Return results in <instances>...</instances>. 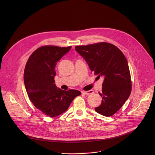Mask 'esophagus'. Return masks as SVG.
<instances>
[{
    "mask_svg": "<svg viewBox=\"0 0 155 155\" xmlns=\"http://www.w3.org/2000/svg\"><path fill=\"white\" fill-rule=\"evenodd\" d=\"M82 93L86 95H90V94H92L94 93L93 90H90V91H82Z\"/></svg>",
    "mask_w": 155,
    "mask_h": 155,
    "instance_id": "34e87169",
    "label": "esophagus"
}]
</instances>
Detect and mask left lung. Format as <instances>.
I'll return each mask as SVG.
<instances>
[{"instance_id": "1", "label": "left lung", "mask_w": 155, "mask_h": 155, "mask_svg": "<svg viewBox=\"0 0 155 155\" xmlns=\"http://www.w3.org/2000/svg\"><path fill=\"white\" fill-rule=\"evenodd\" d=\"M75 50L85 59L97 77L104 78L102 103L96 107L98 114L111 117L121 108L129 97L132 84L127 61L122 51L112 43L99 42L76 46Z\"/></svg>"}]
</instances>
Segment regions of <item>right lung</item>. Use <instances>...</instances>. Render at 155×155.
<instances>
[{
  "label": "right lung",
  "mask_w": 155,
  "mask_h": 155,
  "mask_svg": "<svg viewBox=\"0 0 155 155\" xmlns=\"http://www.w3.org/2000/svg\"><path fill=\"white\" fill-rule=\"evenodd\" d=\"M71 47L42 46L31 54L25 66L24 82L28 97L37 109L50 117L65 112L81 94L76 90H61L54 83L57 62Z\"/></svg>",
  "instance_id": "add662e5"
}]
</instances>
